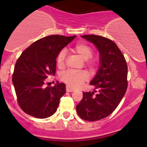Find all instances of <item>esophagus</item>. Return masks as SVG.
I'll list each match as a JSON object with an SVG mask.
<instances>
[{
  "mask_svg": "<svg viewBox=\"0 0 147 147\" xmlns=\"http://www.w3.org/2000/svg\"><path fill=\"white\" fill-rule=\"evenodd\" d=\"M66 91H67V92H72L75 91V89H72V88L69 87V86H66Z\"/></svg>",
  "mask_w": 147,
  "mask_h": 147,
  "instance_id": "obj_1",
  "label": "esophagus"
}]
</instances>
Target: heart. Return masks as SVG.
<instances>
[{"label": "heart", "instance_id": "heart-1", "mask_svg": "<svg viewBox=\"0 0 147 147\" xmlns=\"http://www.w3.org/2000/svg\"><path fill=\"white\" fill-rule=\"evenodd\" d=\"M72 52L78 53L82 59L87 61L93 55V49L90 46L85 43H78L75 46L69 48ZM65 51L62 50L56 58L57 65L58 67H62L65 65ZM89 65H94L96 61H91L89 63ZM88 75L85 72H76V71L69 70L65 72L62 75L61 79L67 85L73 88L80 87L82 85L83 83L87 80Z\"/></svg>", "mask_w": 147, "mask_h": 147}]
</instances>
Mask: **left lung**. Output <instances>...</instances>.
Here are the masks:
<instances>
[{
    "label": "left lung",
    "mask_w": 147,
    "mask_h": 147,
    "mask_svg": "<svg viewBox=\"0 0 147 147\" xmlns=\"http://www.w3.org/2000/svg\"><path fill=\"white\" fill-rule=\"evenodd\" d=\"M82 37L96 46L100 66L90 82L94 91L83 92L76 110L83 120L96 121L112 113L124 96L127 88V65L123 54L111 39L94 34Z\"/></svg>",
    "instance_id": "1"
}]
</instances>
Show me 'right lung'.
Wrapping results in <instances>:
<instances>
[{
	"label": "right lung",
	"instance_id": "1",
	"mask_svg": "<svg viewBox=\"0 0 147 147\" xmlns=\"http://www.w3.org/2000/svg\"><path fill=\"white\" fill-rule=\"evenodd\" d=\"M75 38L51 35L37 40L22 53L12 80L18 104L24 113L37 118L55 113L66 92L65 84L57 82L54 86L45 87V80L55 75L58 53Z\"/></svg>",
	"mask_w": 147,
	"mask_h": 147
}]
</instances>
